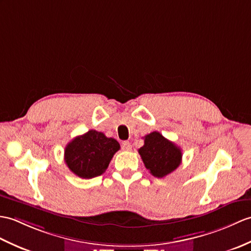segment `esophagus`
Segmentation results:
<instances>
[{
    "label": "esophagus",
    "instance_id": "obj_1",
    "mask_svg": "<svg viewBox=\"0 0 251 251\" xmlns=\"http://www.w3.org/2000/svg\"><path fill=\"white\" fill-rule=\"evenodd\" d=\"M122 149L124 151H130L131 150V144L129 141H124L122 143Z\"/></svg>",
    "mask_w": 251,
    "mask_h": 251
}]
</instances>
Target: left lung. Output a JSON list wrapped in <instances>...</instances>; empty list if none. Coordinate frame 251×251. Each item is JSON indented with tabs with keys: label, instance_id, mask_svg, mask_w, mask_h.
Listing matches in <instances>:
<instances>
[{
	"label": "left lung",
	"instance_id": "left-lung-1",
	"mask_svg": "<svg viewBox=\"0 0 251 251\" xmlns=\"http://www.w3.org/2000/svg\"><path fill=\"white\" fill-rule=\"evenodd\" d=\"M145 168L156 177H164L173 172L182 161V151L176 143L158 131L144 137V145L139 149Z\"/></svg>",
	"mask_w": 251,
	"mask_h": 251
}]
</instances>
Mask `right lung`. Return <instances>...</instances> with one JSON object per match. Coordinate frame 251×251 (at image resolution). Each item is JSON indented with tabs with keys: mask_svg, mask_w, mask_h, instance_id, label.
I'll return each instance as SVG.
<instances>
[{
	"mask_svg": "<svg viewBox=\"0 0 251 251\" xmlns=\"http://www.w3.org/2000/svg\"><path fill=\"white\" fill-rule=\"evenodd\" d=\"M120 144L104 133L89 130L84 135L74 138L64 152V159L73 173L81 178H93L107 170Z\"/></svg>",
	"mask_w": 251,
	"mask_h": 251,
	"instance_id": "right-lung-1",
	"label": "right lung"
}]
</instances>
